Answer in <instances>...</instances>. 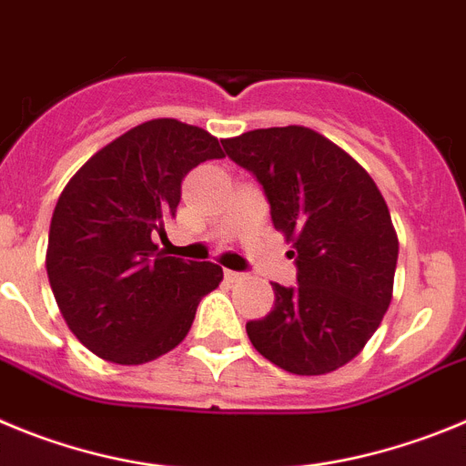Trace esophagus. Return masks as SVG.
Here are the masks:
<instances>
[{
    "instance_id": "esophagus-1",
    "label": "esophagus",
    "mask_w": 466,
    "mask_h": 466,
    "mask_svg": "<svg viewBox=\"0 0 466 466\" xmlns=\"http://www.w3.org/2000/svg\"><path fill=\"white\" fill-rule=\"evenodd\" d=\"M225 279H228L229 283H238V280H243V279H246V274H241V271L225 269Z\"/></svg>"
}]
</instances>
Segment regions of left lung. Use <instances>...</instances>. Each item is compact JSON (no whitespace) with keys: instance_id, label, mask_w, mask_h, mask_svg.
<instances>
[{"instance_id":"1","label":"left lung","mask_w":466,"mask_h":466,"mask_svg":"<svg viewBox=\"0 0 466 466\" xmlns=\"http://www.w3.org/2000/svg\"><path fill=\"white\" fill-rule=\"evenodd\" d=\"M225 153L262 186L274 228L292 243L297 285H274V309L246 322L276 367L329 374L360 355L388 311L400 241L374 178L301 125L243 132Z\"/></svg>"}]
</instances>
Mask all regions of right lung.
I'll return each instance as SVG.
<instances>
[{
  "mask_svg": "<svg viewBox=\"0 0 466 466\" xmlns=\"http://www.w3.org/2000/svg\"><path fill=\"white\" fill-rule=\"evenodd\" d=\"M225 157L216 137L174 118L141 123L71 176L53 211L46 271L74 337L116 364L174 350L223 269L157 250L181 183L199 162Z\"/></svg>",
  "mask_w": 466,
  "mask_h": 466,
  "instance_id": "add662e5",
  "label": "right lung"
}]
</instances>
